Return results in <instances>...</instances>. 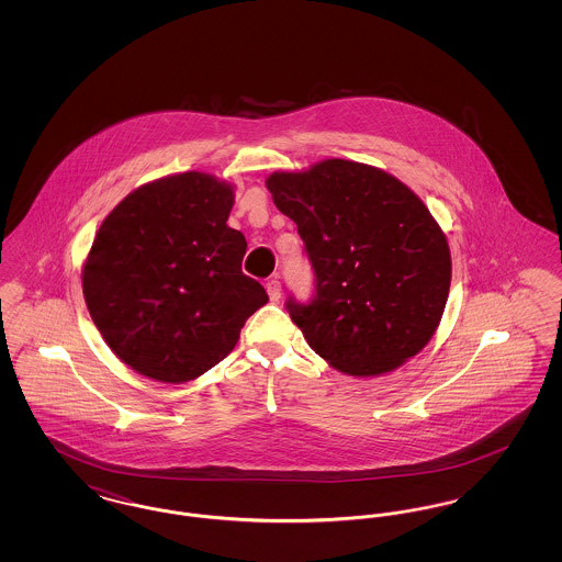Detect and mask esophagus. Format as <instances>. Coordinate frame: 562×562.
<instances>
[{"label":"esophagus","instance_id":"obj_1","mask_svg":"<svg viewBox=\"0 0 562 562\" xmlns=\"http://www.w3.org/2000/svg\"><path fill=\"white\" fill-rule=\"evenodd\" d=\"M266 289H268L269 299L276 303V301H280V296H282V284L278 282V280H269L268 284H266Z\"/></svg>","mask_w":562,"mask_h":562}]
</instances>
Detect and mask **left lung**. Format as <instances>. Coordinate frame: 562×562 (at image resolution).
Wrapping results in <instances>:
<instances>
[{
    "label": "left lung",
    "mask_w": 562,
    "mask_h": 562,
    "mask_svg": "<svg viewBox=\"0 0 562 562\" xmlns=\"http://www.w3.org/2000/svg\"><path fill=\"white\" fill-rule=\"evenodd\" d=\"M266 188L316 273L314 301L286 303L310 348L341 373L376 376L428 346L451 289V250L413 189L339 158L271 172Z\"/></svg>",
    "instance_id": "8db88e82"
}]
</instances>
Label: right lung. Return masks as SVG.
<instances>
[{
    "label": "right lung",
    "mask_w": 562,
    "mask_h": 562,
    "mask_svg": "<svg viewBox=\"0 0 562 562\" xmlns=\"http://www.w3.org/2000/svg\"><path fill=\"white\" fill-rule=\"evenodd\" d=\"M234 186L179 172L131 191L101 223L81 268L90 318L138 374L186 383L213 369L269 301L241 273L246 240L227 225Z\"/></svg>",
    "instance_id": "add662e5"
}]
</instances>
